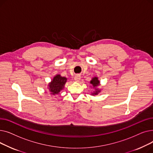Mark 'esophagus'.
Wrapping results in <instances>:
<instances>
[{
	"label": "esophagus",
	"mask_w": 153,
	"mask_h": 153,
	"mask_svg": "<svg viewBox=\"0 0 153 153\" xmlns=\"http://www.w3.org/2000/svg\"><path fill=\"white\" fill-rule=\"evenodd\" d=\"M74 80L76 81V82H79L80 80H81V76L80 75H76L74 76Z\"/></svg>",
	"instance_id": "obj_1"
}]
</instances>
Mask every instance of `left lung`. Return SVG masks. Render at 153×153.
Instances as JSON below:
<instances>
[{
  "mask_svg": "<svg viewBox=\"0 0 153 153\" xmlns=\"http://www.w3.org/2000/svg\"><path fill=\"white\" fill-rule=\"evenodd\" d=\"M91 85L93 86L94 88H95V91H94V92H92L91 94L92 95H97L100 92V90H99L97 89H95V87L98 86L99 85H100V81H99L98 79V77H94L92 79V80L91 81Z\"/></svg>",
  "mask_w": 153,
  "mask_h": 153,
  "instance_id": "8db88e82",
  "label": "left lung"
}]
</instances>
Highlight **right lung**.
Returning <instances> with one entry per match:
<instances>
[{"label":"right lung","instance_id":"right-lung-1","mask_svg":"<svg viewBox=\"0 0 153 153\" xmlns=\"http://www.w3.org/2000/svg\"><path fill=\"white\" fill-rule=\"evenodd\" d=\"M67 82V78L61 76L60 74L56 75L51 82L48 84V89L52 95L59 94V93L62 91Z\"/></svg>","mask_w":153,"mask_h":153}]
</instances>
